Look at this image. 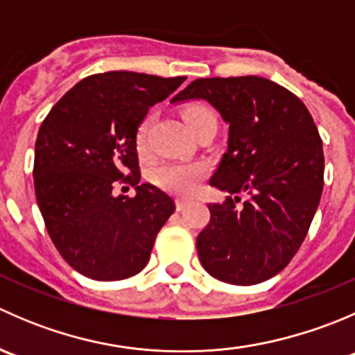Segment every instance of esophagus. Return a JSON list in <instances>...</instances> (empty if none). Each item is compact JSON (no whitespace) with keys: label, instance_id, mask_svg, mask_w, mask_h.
Listing matches in <instances>:
<instances>
[{"label":"esophagus","instance_id":"1","mask_svg":"<svg viewBox=\"0 0 355 355\" xmlns=\"http://www.w3.org/2000/svg\"><path fill=\"white\" fill-rule=\"evenodd\" d=\"M189 202H191V200H189V199H184V198L177 199V209H178V211H184L185 207L189 206Z\"/></svg>","mask_w":355,"mask_h":355}]
</instances>
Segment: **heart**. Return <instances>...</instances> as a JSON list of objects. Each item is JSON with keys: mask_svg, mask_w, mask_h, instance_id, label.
<instances>
[{"mask_svg": "<svg viewBox=\"0 0 355 355\" xmlns=\"http://www.w3.org/2000/svg\"><path fill=\"white\" fill-rule=\"evenodd\" d=\"M184 118L191 130L198 134L207 123H216V116L206 106H191L184 111ZM151 116H146L135 130V148L141 155L149 151V130H151ZM207 166L204 163H164L153 170L151 178L157 187L180 196H189L199 187L206 177Z\"/></svg>", "mask_w": 355, "mask_h": 355, "instance_id": "heart-1", "label": "heart"}]
</instances>
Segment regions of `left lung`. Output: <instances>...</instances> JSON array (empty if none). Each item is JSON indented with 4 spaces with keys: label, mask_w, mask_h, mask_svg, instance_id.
<instances>
[{
    "label": "left lung",
    "mask_w": 355,
    "mask_h": 355,
    "mask_svg": "<svg viewBox=\"0 0 355 355\" xmlns=\"http://www.w3.org/2000/svg\"><path fill=\"white\" fill-rule=\"evenodd\" d=\"M185 99H206L228 123L227 153L209 180L228 196L207 206L200 264L227 284H261L309 232L324 184L320 132L293 92L256 75L198 78L171 103Z\"/></svg>",
    "instance_id": "left-lung-1"
}]
</instances>
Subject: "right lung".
Masks as SVG:
<instances>
[{
  "instance_id": "add662e5",
  "label": "right lung",
  "mask_w": 355,
  "mask_h": 355,
  "mask_svg": "<svg viewBox=\"0 0 355 355\" xmlns=\"http://www.w3.org/2000/svg\"><path fill=\"white\" fill-rule=\"evenodd\" d=\"M185 77L105 71L85 77L39 128L35 199L63 259L84 277L125 280L144 270L175 202L141 182L135 130ZM135 187V198L116 189Z\"/></svg>"
}]
</instances>
